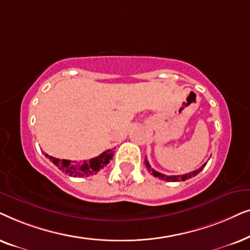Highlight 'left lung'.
Here are the masks:
<instances>
[{
	"instance_id": "8db88e82",
	"label": "left lung",
	"mask_w": 250,
	"mask_h": 250,
	"mask_svg": "<svg viewBox=\"0 0 250 250\" xmlns=\"http://www.w3.org/2000/svg\"><path fill=\"white\" fill-rule=\"evenodd\" d=\"M206 165H207V162L201 166L200 168L197 169V170H193L191 172H188V174H185V175H177V176H167V175H164L161 174V172L154 170V169L151 168V166H149L147 159H145V166H146V169L151 172V175L154 176V177H158L159 179H162V181H167V182H182V181H186V179H189L192 177H194V176H197L199 172H200L202 169L206 167Z\"/></svg>"
}]
</instances>
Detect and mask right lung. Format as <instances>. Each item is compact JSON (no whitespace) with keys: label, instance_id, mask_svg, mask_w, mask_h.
Instances as JSON below:
<instances>
[{"label":"right lung","instance_id":"1","mask_svg":"<svg viewBox=\"0 0 250 250\" xmlns=\"http://www.w3.org/2000/svg\"><path fill=\"white\" fill-rule=\"evenodd\" d=\"M113 155H114L113 149H107L106 152H103L101 155L88 160V161L84 160V161L81 162H72L71 160H61L45 154L46 158L50 159V161L56 167L59 168V170L65 172L68 176H73V177H84V176L86 177V176L97 174L101 169L109 164Z\"/></svg>","mask_w":250,"mask_h":250}]
</instances>
